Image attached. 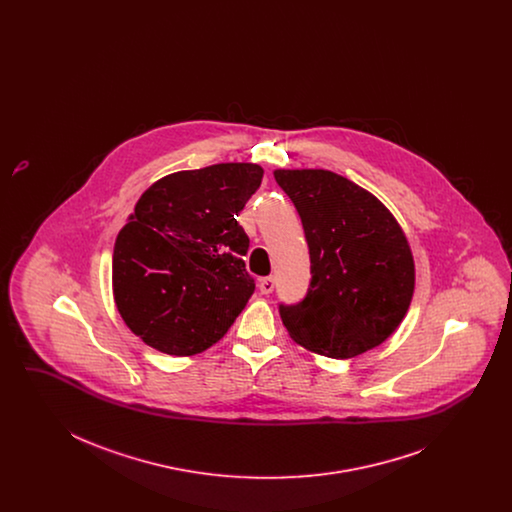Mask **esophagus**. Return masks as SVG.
<instances>
[{
	"mask_svg": "<svg viewBox=\"0 0 512 512\" xmlns=\"http://www.w3.org/2000/svg\"><path fill=\"white\" fill-rule=\"evenodd\" d=\"M272 290H274V278L272 276L259 280V292L268 295V293H272Z\"/></svg>",
	"mask_w": 512,
	"mask_h": 512,
	"instance_id": "esophagus-1",
	"label": "esophagus"
}]
</instances>
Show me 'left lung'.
I'll list each match as a JSON object with an SVG mask.
<instances>
[{
    "instance_id": "1",
    "label": "left lung",
    "mask_w": 512,
    "mask_h": 512,
    "mask_svg": "<svg viewBox=\"0 0 512 512\" xmlns=\"http://www.w3.org/2000/svg\"><path fill=\"white\" fill-rule=\"evenodd\" d=\"M274 178L299 213L311 257L307 295L278 307L292 340L332 359L388 340L414 292L413 255L397 220L336 172L274 171Z\"/></svg>"
}]
</instances>
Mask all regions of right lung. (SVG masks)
Instances as JSON below:
<instances>
[{"instance_id":"right-lung-1","label":"right lung","mask_w":512,"mask_h":512,"mask_svg":"<svg viewBox=\"0 0 512 512\" xmlns=\"http://www.w3.org/2000/svg\"><path fill=\"white\" fill-rule=\"evenodd\" d=\"M261 180L259 165L220 163L169 174L138 199L115 242L113 292L126 326L153 349L201 353L244 311L255 280L236 215Z\"/></svg>"}]
</instances>
